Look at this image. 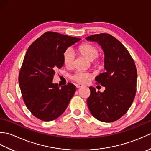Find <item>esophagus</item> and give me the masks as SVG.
Returning <instances> with one entry per match:
<instances>
[{
  "label": "esophagus",
  "mask_w": 151,
  "mask_h": 151,
  "mask_svg": "<svg viewBox=\"0 0 151 151\" xmlns=\"http://www.w3.org/2000/svg\"><path fill=\"white\" fill-rule=\"evenodd\" d=\"M75 86H76V87L77 88H81V87H82V86H83V85L81 84H76Z\"/></svg>",
  "instance_id": "obj_1"
}]
</instances>
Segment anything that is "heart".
Wrapping results in <instances>:
<instances>
[{
  "label": "heart",
  "instance_id": "1",
  "mask_svg": "<svg viewBox=\"0 0 151 151\" xmlns=\"http://www.w3.org/2000/svg\"><path fill=\"white\" fill-rule=\"evenodd\" d=\"M78 52L86 58L89 61L94 60L99 55V50L98 48L92 45L91 44H83L80 46L78 49ZM75 54L71 49H67L63 54V62L67 67H70L73 65ZM95 65H98L99 62H93ZM91 73L83 71H76L70 76V78L73 81L80 83H86L89 82L92 78Z\"/></svg>",
  "mask_w": 151,
  "mask_h": 151
}]
</instances>
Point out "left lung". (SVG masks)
<instances>
[{
	"instance_id": "left-lung-1",
	"label": "left lung",
	"mask_w": 151,
	"mask_h": 151,
	"mask_svg": "<svg viewBox=\"0 0 151 151\" xmlns=\"http://www.w3.org/2000/svg\"><path fill=\"white\" fill-rule=\"evenodd\" d=\"M86 39L101 47L106 70L95 79L105 90L97 92L95 88L89 87V110L100 121L118 120L129 110L135 97L137 77L135 63L123 45L110 34H95Z\"/></svg>"
}]
</instances>
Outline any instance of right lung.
<instances>
[{
    "label": "right lung",
    "instance_id": "right-lung-1",
    "mask_svg": "<svg viewBox=\"0 0 151 151\" xmlns=\"http://www.w3.org/2000/svg\"><path fill=\"white\" fill-rule=\"evenodd\" d=\"M81 39L53 32L43 34L28 47L19 72V87L25 104L35 117L45 121L62 115L76 91L71 83L58 86L52 80L63 66V54Z\"/></svg>",
    "mask_w": 151,
    "mask_h": 151
}]
</instances>
